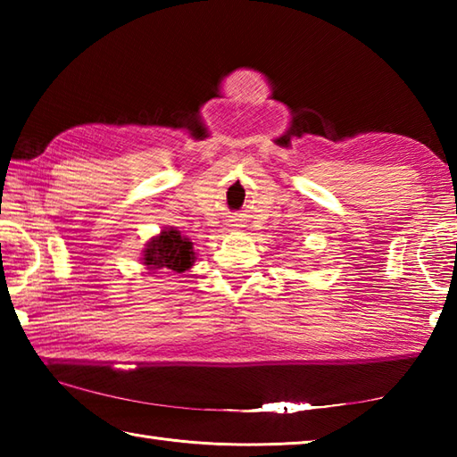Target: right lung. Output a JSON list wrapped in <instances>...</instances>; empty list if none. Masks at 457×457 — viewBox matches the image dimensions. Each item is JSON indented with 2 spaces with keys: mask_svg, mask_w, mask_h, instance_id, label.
<instances>
[{
  "mask_svg": "<svg viewBox=\"0 0 457 457\" xmlns=\"http://www.w3.org/2000/svg\"><path fill=\"white\" fill-rule=\"evenodd\" d=\"M194 261H196V253H194V244L182 236L177 228H162L161 234L153 236L147 244H145L141 265L157 273L161 269L174 270V273H184L188 270Z\"/></svg>",
  "mask_w": 457,
  "mask_h": 457,
  "instance_id": "obj_1",
  "label": "right lung"
}]
</instances>
